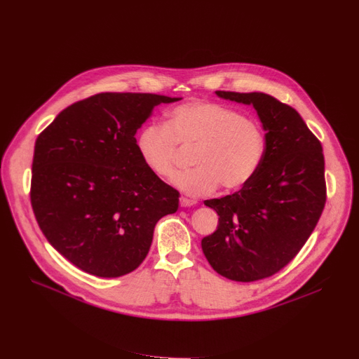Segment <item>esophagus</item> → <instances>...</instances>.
Listing matches in <instances>:
<instances>
[{"label":"esophagus","mask_w":359,"mask_h":359,"mask_svg":"<svg viewBox=\"0 0 359 359\" xmlns=\"http://www.w3.org/2000/svg\"><path fill=\"white\" fill-rule=\"evenodd\" d=\"M198 202L194 199H187V198H180V206L182 208H190V206H195Z\"/></svg>","instance_id":"1"}]
</instances>
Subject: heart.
I'll list each match as a JSON object with an SVG mask.
<instances>
[{
    "label": "heart",
    "instance_id": "heart-1",
    "mask_svg": "<svg viewBox=\"0 0 359 359\" xmlns=\"http://www.w3.org/2000/svg\"><path fill=\"white\" fill-rule=\"evenodd\" d=\"M182 149H195V169L180 173L173 183L190 196L212 194L219 184L236 190L248 184L264 163L267 137L255 119L233 108L190 101L165 112V124H146L135 147L149 169L161 179L176 173Z\"/></svg>",
    "mask_w": 359,
    "mask_h": 359
}]
</instances>
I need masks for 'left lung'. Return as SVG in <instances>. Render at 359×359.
<instances>
[{
  "label": "left lung",
  "mask_w": 359,
  "mask_h": 359,
  "mask_svg": "<svg viewBox=\"0 0 359 359\" xmlns=\"http://www.w3.org/2000/svg\"><path fill=\"white\" fill-rule=\"evenodd\" d=\"M252 105L267 137L264 163L238 192L205 201L217 210L218 228L202 240L212 269L233 281L270 277L297 255L326 202L320 141L300 114L262 92H215Z\"/></svg>",
  "instance_id": "obj_1"
}]
</instances>
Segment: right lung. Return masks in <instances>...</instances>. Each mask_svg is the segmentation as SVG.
<instances>
[{
    "label": "right lung",
    "instance_id": "obj_1",
    "mask_svg": "<svg viewBox=\"0 0 359 359\" xmlns=\"http://www.w3.org/2000/svg\"><path fill=\"white\" fill-rule=\"evenodd\" d=\"M156 93L104 92L63 109L36 140L30 199L50 245L97 277L134 271L154 226L179 208V192L142 163L135 133Z\"/></svg>",
    "mask_w": 359,
    "mask_h": 359
}]
</instances>
